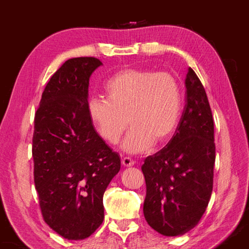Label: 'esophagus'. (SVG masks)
Segmentation results:
<instances>
[{
    "label": "esophagus",
    "instance_id": "1",
    "mask_svg": "<svg viewBox=\"0 0 249 249\" xmlns=\"http://www.w3.org/2000/svg\"><path fill=\"white\" fill-rule=\"evenodd\" d=\"M122 163H123L124 167H132V166H134L135 161L133 159H130L129 157H124L123 159H122Z\"/></svg>",
    "mask_w": 249,
    "mask_h": 249
}]
</instances>
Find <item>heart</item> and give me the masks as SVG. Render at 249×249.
Listing matches in <instances>:
<instances>
[{
  "instance_id": "obj_1",
  "label": "heart",
  "mask_w": 249,
  "mask_h": 249,
  "mask_svg": "<svg viewBox=\"0 0 249 249\" xmlns=\"http://www.w3.org/2000/svg\"><path fill=\"white\" fill-rule=\"evenodd\" d=\"M105 98H90L87 113L100 137L114 145L130 125L123 142L129 154L148 150L170 138L181 108L179 83L169 72L124 69L103 87Z\"/></svg>"
}]
</instances>
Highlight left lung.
<instances>
[{
  "instance_id": "1",
  "label": "left lung",
  "mask_w": 249,
  "mask_h": 249,
  "mask_svg": "<svg viewBox=\"0 0 249 249\" xmlns=\"http://www.w3.org/2000/svg\"><path fill=\"white\" fill-rule=\"evenodd\" d=\"M185 89V107L174 136L142 166L146 181L144 216L163 236L192 230L213 190L214 122L203 84L191 68Z\"/></svg>"
}]
</instances>
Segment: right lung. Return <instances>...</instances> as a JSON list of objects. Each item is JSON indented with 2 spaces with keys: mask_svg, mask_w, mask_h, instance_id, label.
Returning a JSON list of instances; mask_svg holds the SVG:
<instances>
[{
  "mask_svg": "<svg viewBox=\"0 0 249 249\" xmlns=\"http://www.w3.org/2000/svg\"><path fill=\"white\" fill-rule=\"evenodd\" d=\"M98 58L67 60L46 84L34 121V182L44 221L67 239L89 237L104 218L103 195L120 171L119 154L87 113Z\"/></svg>",
  "mask_w": 249,
  "mask_h": 249,
  "instance_id": "right-lung-1",
  "label": "right lung"
}]
</instances>
